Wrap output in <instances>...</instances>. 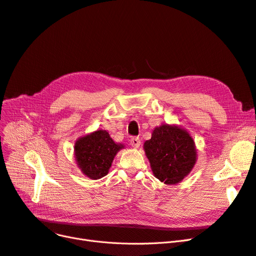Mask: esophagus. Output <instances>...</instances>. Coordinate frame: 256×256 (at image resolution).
I'll use <instances>...</instances> for the list:
<instances>
[{
	"label": "esophagus",
	"instance_id": "esophagus-1",
	"mask_svg": "<svg viewBox=\"0 0 256 256\" xmlns=\"http://www.w3.org/2000/svg\"><path fill=\"white\" fill-rule=\"evenodd\" d=\"M140 144H141V141L138 137H132L130 139V146L134 148H138L140 146Z\"/></svg>",
	"mask_w": 256,
	"mask_h": 256
}]
</instances>
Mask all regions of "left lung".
Listing matches in <instances>:
<instances>
[{
  "instance_id": "left-lung-1",
  "label": "left lung",
  "mask_w": 256,
  "mask_h": 256,
  "mask_svg": "<svg viewBox=\"0 0 256 256\" xmlns=\"http://www.w3.org/2000/svg\"><path fill=\"white\" fill-rule=\"evenodd\" d=\"M143 148L154 176L168 185L180 183L196 162L194 138L179 126L163 124L154 128Z\"/></svg>"
}]
</instances>
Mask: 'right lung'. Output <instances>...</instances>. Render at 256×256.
<instances>
[{"label":"right lung","mask_w":256,"mask_h":256,"mask_svg":"<svg viewBox=\"0 0 256 256\" xmlns=\"http://www.w3.org/2000/svg\"><path fill=\"white\" fill-rule=\"evenodd\" d=\"M124 148L104 130H97L76 140L74 157L82 172L92 180L108 174L117 152Z\"/></svg>","instance_id":"1"}]
</instances>
